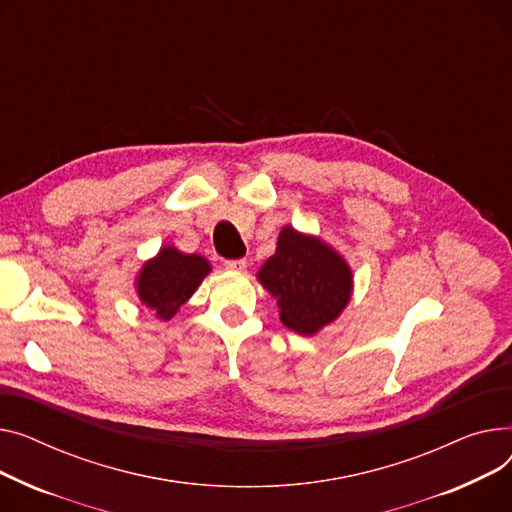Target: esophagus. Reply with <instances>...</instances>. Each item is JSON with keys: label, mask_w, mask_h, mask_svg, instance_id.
<instances>
[{"label": "esophagus", "mask_w": 512, "mask_h": 512, "mask_svg": "<svg viewBox=\"0 0 512 512\" xmlns=\"http://www.w3.org/2000/svg\"><path fill=\"white\" fill-rule=\"evenodd\" d=\"M225 268H227V270H233V273H244V270L248 268V262H246L244 258H239V260H227V262H225Z\"/></svg>", "instance_id": "34e87169"}]
</instances>
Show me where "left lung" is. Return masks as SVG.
Listing matches in <instances>:
<instances>
[{
  "label": "left lung",
  "instance_id": "obj_1",
  "mask_svg": "<svg viewBox=\"0 0 512 512\" xmlns=\"http://www.w3.org/2000/svg\"><path fill=\"white\" fill-rule=\"evenodd\" d=\"M260 285L277 297L281 322L297 335L312 337L347 308L353 270L324 239L285 225L277 250L256 273Z\"/></svg>",
  "mask_w": 512,
  "mask_h": 512
}]
</instances>
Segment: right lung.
I'll return each instance as SVG.
<instances>
[{"mask_svg": "<svg viewBox=\"0 0 512 512\" xmlns=\"http://www.w3.org/2000/svg\"><path fill=\"white\" fill-rule=\"evenodd\" d=\"M210 268L213 266L204 256L186 254L167 244L138 270L136 295L142 306L155 312L161 322H167L202 285Z\"/></svg>", "mask_w": 512, "mask_h": 512, "instance_id": "right-lung-1", "label": "right lung"}]
</instances>
